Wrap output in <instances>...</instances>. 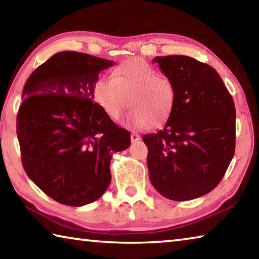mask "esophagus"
<instances>
[{
  "label": "esophagus",
  "mask_w": 259,
  "mask_h": 259,
  "mask_svg": "<svg viewBox=\"0 0 259 259\" xmlns=\"http://www.w3.org/2000/svg\"><path fill=\"white\" fill-rule=\"evenodd\" d=\"M140 140V136L137 133H133L131 134V142L133 143H137Z\"/></svg>",
  "instance_id": "1"
}]
</instances>
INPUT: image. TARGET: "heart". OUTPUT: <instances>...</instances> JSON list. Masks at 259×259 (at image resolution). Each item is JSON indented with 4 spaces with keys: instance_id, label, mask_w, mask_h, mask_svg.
Here are the masks:
<instances>
[{
    "instance_id": "b5f03b06",
    "label": "heart",
    "mask_w": 259,
    "mask_h": 259,
    "mask_svg": "<svg viewBox=\"0 0 259 259\" xmlns=\"http://www.w3.org/2000/svg\"><path fill=\"white\" fill-rule=\"evenodd\" d=\"M176 97L174 82L160 76V72L143 59L120 64L112 77H100L94 87L95 102L113 120L119 119L129 100L133 109L126 122L138 129L164 122L172 112Z\"/></svg>"
}]
</instances>
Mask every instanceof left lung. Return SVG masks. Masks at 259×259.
Segmentation results:
<instances>
[{
	"label": "left lung",
	"instance_id": "1",
	"mask_svg": "<svg viewBox=\"0 0 259 259\" xmlns=\"http://www.w3.org/2000/svg\"><path fill=\"white\" fill-rule=\"evenodd\" d=\"M176 87L163 128L143 135L152 185L164 198L186 201L212 191L235 151V106L216 69L187 56L155 57Z\"/></svg>",
	"mask_w": 259,
	"mask_h": 259
}]
</instances>
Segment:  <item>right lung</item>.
<instances>
[{
  "label": "right lung",
  "instance_id": "1",
  "mask_svg": "<svg viewBox=\"0 0 259 259\" xmlns=\"http://www.w3.org/2000/svg\"><path fill=\"white\" fill-rule=\"evenodd\" d=\"M114 61L82 52H58L30 74L17 115L21 162L27 176L61 204L81 207L111 183L113 153L130 146L94 102L98 74Z\"/></svg>",
  "mask_w": 259,
  "mask_h": 259
}]
</instances>
